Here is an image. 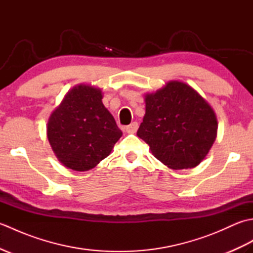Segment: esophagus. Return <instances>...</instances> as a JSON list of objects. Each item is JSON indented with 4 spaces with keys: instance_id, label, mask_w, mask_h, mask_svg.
I'll use <instances>...</instances> for the list:
<instances>
[{
    "instance_id": "1",
    "label": "esophagus",
    "mask_w": 253,
    "mask_h": 253,
    "mask_svg": "<svg viewBox=\"0 0 253 253\" xmlns=\"http://www.w3.org/2000/svg\"><path fill=\"white\" fill-rule=\"evenodd\" d=\"M137 129H138V123L137 122H133V123L130 124L129 126L126 127V131L128 133H135L137 131Z\"/></svg>"
}]
</instances>
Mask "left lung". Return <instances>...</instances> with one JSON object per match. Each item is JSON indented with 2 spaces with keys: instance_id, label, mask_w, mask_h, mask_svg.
Listing matches in <instances>:
<instances>
[{
  "instance_id": "obj_1",
  "label": "left lung",
  "mask_w": 253,
  "mask_h": 253,
  "mask_svg": "<svg viewBox=\"0 0 253 253\" xmlns=\"http://www.w3.org/2000/svg\"><path fill=\"white\" fill-rule=\"evenodd\" d=\"M146 114L137 136L171 169L196 168L207 157L217 136L213 107L191 85L170 80L146 93Z\"/></svg>"
}]
</instances>
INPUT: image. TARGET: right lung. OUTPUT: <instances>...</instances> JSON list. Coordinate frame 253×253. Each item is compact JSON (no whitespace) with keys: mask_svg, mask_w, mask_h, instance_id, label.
Returning <instances> with one entry per match:
<instances>
[{"mask_svg":"<svg viewBox=\"0 0 253 253\" xmlns=\"http://www.w3.org/2000/svg\"><path fill=\"white\" fill-rule=\"evenodd\" d=\"M102 99L100 88L80 84L51 113L47 140L57 160L69 169L85 171L95 168L109 157L123 135Z\"/></svg>","mask_w":253,"mask_h":253,"instance_id":"add662e5","label":"right lung"}]
</instances>
